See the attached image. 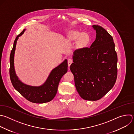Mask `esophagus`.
I'll use <instances>...</instances> for the list:
<instances>
[{"instance_id": "obj_1", "label": "esophagus", "mask_w": 134, "mask_h": 134, "mask_svg": "<svg viewBox=\"0 0 134 134\" xmlns=\"http://www.w3.org/2000/svg\"><path fill=\"white\" fill-rule=\"evenodd\" d=\"M72 60L71 59H68V67H69L70 66V65L72 64Z\"/></svg>"}]
</instances>
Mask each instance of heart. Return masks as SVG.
<instances>
[{"instance_id":"heart-1","label":"heart","mask_w":134,"mask_h":134,"mask_svg":"<svg viewBox=\"0 0 134 134\" xmlns=\"http://www.w3.org/2000/svg\"><path fill=\"white\" fill-rule=\"evenodd\" d=\"M68 40L72 42L77 40V46L80 48L87 46L91 41V38L86 32H82L78 30L70 31L67 36Z\"/></svg>"}]
</instances>
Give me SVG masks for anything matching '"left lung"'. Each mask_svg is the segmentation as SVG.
Listing matches in <instances>:
<instances>
[{
  "instance_id": "1",
  "label": "left lung",
  "mask_w": 134,
  "mask_h": 134,
  "mask_svg": "<svg viewBox=\"0 0 134 134\" xmlns=\"http://www.w3.org/2000/svg\"><path fill=\"white\" fill-rule=\"evenodd\" d=\"M96 39L90 48L73 53L70 69L76 90L87 100L104 96L114 86L117 76V55L112 36L103 27L93 25Z\"/></svg>"
}]
</instances>
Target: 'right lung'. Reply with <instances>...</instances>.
<instances>
[{"mask_svg":"<svg viewBox=\"0 0 134 134\" xmlns=\"http://www.w3.org/2000/svg\"><path fill=\"white\" fill-rule=\"evenodd\" d=\"M26 29L18 35L14 42L10 55V78L15 90L28 100L37 104H42L53 100L56 96L59 81L68 70L67 60L65 59L58 66L54 68L44 82L38 86H34L23 83L16 74L14 66V56L17 41Z\"/></svg>","mask_w":134,"mask_h":134,"instance_id":"right-lung-1","label":"right lung"}]
</instances>
